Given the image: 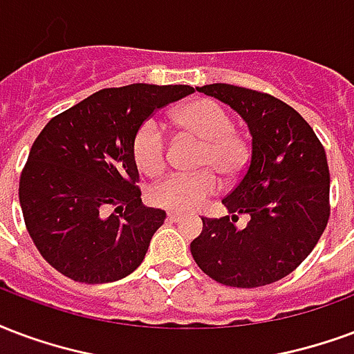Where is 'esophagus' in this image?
I'll use <instances>...</instances> for the list:
<instances>
[{
    "label": "esophagus",
    "instance_id": "obj_1",
    "mask_svg": "<svg viewBox=\"0 0 354 354\" xmlns=\"http://www.w3.org/2000/svg\"><path fill=\"white\" fill-rule=\"evenodd\" d=\"M167 219H169V221H180V219H182V214H178V212H169V214H167Z\"/></svg>",
    "mask_w": 354,
    "mask_h": 354
}]
</instances>
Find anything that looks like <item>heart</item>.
I'll return each mask as SVG.
<instances>
[{
	"label": "heart",
	"instance_id": "obj_1",
	"mask_svg": "<svg viewBox=\"0 0 354 354\" xmlns=\"http://www.w3.org/2000/svg\"><path fill=\"white\" fill-rule=\"evenodd\" d=\"M172 124L203 142L193 174H172L156 184L150 201L174 212H191L206 203L219 187L214 174L230 182L248 169L250 140L234 129L229 111L214 99H193L172 112ZM133 159L146 176L156 178L167 169V138L157 122H144L133 138Z\"/></svg>",
	"mask_w": 354,
	"mask_h": 354
}]
</instances>
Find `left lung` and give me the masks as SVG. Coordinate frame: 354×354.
<instances>
[{
    "instance_id": "obj_1",
    "label": "left lung",
    "mask_w": 354,
    "mask_h": 354,
    "mask_svg": "<svg viewBox=\"0 0 354 354\" xmlns=\"http://www.w3.org/2000/svg\"><path fill=\"white\" fill-rule=\"evenodd\" d=\"M229 104L251 133V159L223 198L230 216L203 217L191 242L198 268L217 283L253 289L279 281L311 253L330 217V172L311 125L277 97L232 84L197 88ZM248 213L245 227L236 225Z\"/></svg>"
}]
</instances>
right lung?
<instances>
[{
  "instance_id": "add662e5",
  "label": "right lung",
  "mask_w": 354,
  "mask_h": 354,
  "mask_svg": "<svg viewBox=\"0 0 354 354\" xmlns=\"http://www.w3.org/2000/svg\"><path fill=\"white\" fill-rule=\"evenodd\" d=\"M195 88H104L57 114L31 146L20 174L24 223L39 253L80 283L135 272L165 214L144 206L133 138L165 104Z\"/></svg>"
}]
</instances>
